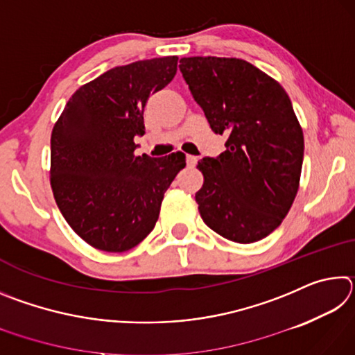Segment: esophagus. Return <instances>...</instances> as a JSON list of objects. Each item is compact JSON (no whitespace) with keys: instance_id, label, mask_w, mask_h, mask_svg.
<instances>
[{"instance_id":"esophagus-1","label":"esophagus","mask_w":355,"mask_h":355,"mask_svg":"<svg viewBox=\"0 0 355 355\" xmlns=\"http://www.w3.org/2000/svg\"><path fill=\"white\" fill-rule=\"evenodd\" d=\"M186 163H188V166L194 167L197 164V158H196V156H192V155H188V156H186Z\"/></svg>"}]
</instances>
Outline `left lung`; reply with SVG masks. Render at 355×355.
Returning <instances> with one entry per match:
<instances>
[{
    "label": "left lung",
    "mask_w": 355,
    "mask_h": 355,
    "mask_svg": "<svg viewBox=\"0 0 355 355\" xmlns=\"http://www.w3.org/2000/svg\"><path fill=\"white\" fill-rule=\"evenodd\" d=\"M180 71L225 152L203 158L196 194L205 224L230 241L266 238L290 211L304 161V135L284 87L236 58H182Z\"/></svg>",
    "instance_id": "left-lung-1"
}]
</instances>
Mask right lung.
Here are the masks:
<instances>
[{
	"label": "right lung",
	"mask_w": 355,
	"mask_h": 355,
	"mask_svg": "<svg viewBox=\"0 0 355 355\" xmlns=\"http://www.w3.org/2000/svg\"><path fill=\"white\" fill-rule=\"evenodd\" d=\"M177 56L114 67L71 95L51 133V188L78 236L105 252L133 249L158 220L182 152L136 156L148 97L177 73Z\"/></svg>",
	"instance_id": "1"
}]
</instances>
